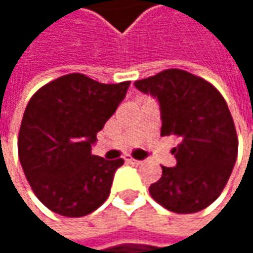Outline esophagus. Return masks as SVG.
<instances>
[{"instance_id": "esophagus-1", "label": "esophagus", "mask_w": 253, "mask_h": 253, "mask_svg": "<svg viewBox=\"0 0 253 253\" xmlns=\"http://www.w3.org/2000/svg\"><path fill=\"white\" fill-rule=\"evenodd\" d=\"M126 163H128V164H133V166H139V164H142V161L134 160V158H130V157H127Z\"/></svg>"}]
</instances>
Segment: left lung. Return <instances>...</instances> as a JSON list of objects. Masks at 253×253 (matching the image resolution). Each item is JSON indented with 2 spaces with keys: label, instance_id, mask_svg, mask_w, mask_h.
Instances as JSON below:
<instances>
[{
  "label": "left lung",
  "instance_id": "obj_1",
  "mask_svg": "<svg viewBox=\"0 0 253 253\" xmlns=\"http://www.w3.org/2000/svg\"><path fill=\"white\" fill-rule=\"evenodd\" d=\"M154 96L161 113V136L174 134L176 167L149 186L151 196L169 211L193 214L223 192L237 158V134L227 104L207 80L170 69L134 82Z\"/></svg>",
  "mask_w": 253,
  "mask_h": 253
}]
</instances>
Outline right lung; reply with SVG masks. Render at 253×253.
Returning <instances> with one entry per match:
<instances>
[{
	"label": "right lung",
	"instance_id": "right-lung-1",
	"mask_svg": "<svg viewBox=\"0 0 253 253\" xmlns=\"http://www.w3.org/2000/svg\"><path fill=\"white\" fill-rule=\"evenodd\" d=\"M128 86L130 82L105 84L73 73L45 84L29 101L19 158L32 190L55 214L83 217L107 201L125 161L92 155V146Z\"/></svg>",
	"mask_w": 253,
	"mask_h": 253
}]
</instances>
